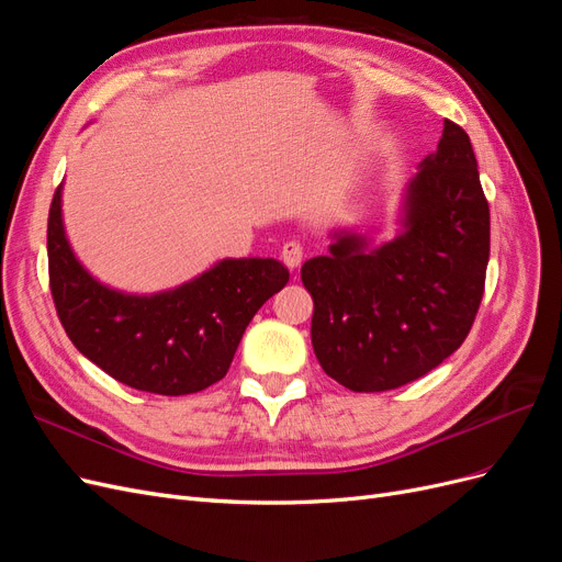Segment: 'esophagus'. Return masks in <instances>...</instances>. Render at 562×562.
Segmentation results:
<instances>
[{"instance_id": "obj_1", "label": "esophagus", "mask_w": 562, "mask_h": 562, "mask_svg": "<svg viewBox=\"0 0 562 562\" xmlns=\"http://www.w3.org/2000/svg\"><path fill=\"white\" fill-rule=\"evenodd\" d=\"M304 258V246L300 241H285L281 248V260L288 269H297Z\"/></svg>"}]
</instances>
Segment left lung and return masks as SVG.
I'll return each mask as SVG.
<instances>
[{"label": "left lung", "mask_w": 562, "mask_h": 562, "mask_svg": "<svg viewBox=\"0 0 562 562\" xmlns=\"http://www.w3.org/2000/svg\"><path fill=\"white\" fill-rule=\"evenodd\" d=\"M487 260L479 164L467 131L446 119L438 149L407 184L396 239L368 248L363 236L339 234L328 255L302 265L321 368L366 394L424 378L467 339Z\"/></svg>", "instance_id": "obj_1"}]
</instances>
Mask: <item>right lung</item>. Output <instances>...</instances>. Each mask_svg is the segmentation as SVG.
<instances>
[{
	"mask_svg": "<svg viewBox=\"0 0 562 562\" xmlns=\"http://www.w3.org/2000/svg\"><path fill=\"white\" fill-rule=\"evenodd\" d=\"M60 194L63 184L48 211V285L72 345L116 382L149 394H196L223 380L250 318L288 283V269L271 258L223 260L176 291L119 293L75 258Z\"/></svg>",
	"mask_w": 562,
	"mask_h": 562,
	"instance_id": "obj_1",
	"label": "right lung"
}]
</instances>
